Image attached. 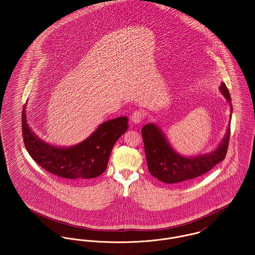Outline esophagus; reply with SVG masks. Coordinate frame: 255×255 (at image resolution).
<instances>
[{"label": "esophagus", "instance_id": "obj_1", "mask_svg": "<svg viewBox=\"0 0 255 255\" xmlns=\"http://www.w3.org/2000/svg\"><path fill=\"white\" fill-rule=\"evenodd\" d=\"M144 118H145V115H144V113L141 110H136L131 115V121L134 124H139L140 122L143 121Z\"/></svg>", "mask_w": 255, "mask_h": 255}]
</instances>
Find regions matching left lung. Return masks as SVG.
<instances>
[{"label":"left lung","mask_w":255,"mask_h":255,"mask_svg":"<svg viewBox=\"0 0 255 255\" xmlns=\"http://www.w3.org/2000/svg\"><path fill=\"white\" fill-rule=\"evenodd\" d=\"M220 90L228 102H231V96L225 83L221 84ZM231 112H233L232 104ZM141 134L150 174L161 182L177 183L206 174L225 159L230 141L231 128L229 124L227 133L216 150L193 158L182 157L174 151L162 130L153 124L144 126L141 129Z\"/></svg>","instance_id":"left-lung-1"}]
</instances>
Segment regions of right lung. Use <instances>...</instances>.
<instances>
[{"instance_id": "1", "label": "right lung", "mask_w": 255, "mask_h": 255, "mask_svg": "<svg viewBox=\"0 0 255 255\" xmlns=\"http://www.w3.org/2000/svg\"><path fill=\"white\" fill-rule=\"evenodd\" d=\"M21 121L23 141L31 158L52 175L71 181L93 179L102 175L107 168L114 144L128 128L127 117L113 119L100 125L81 143L60 148L44 143L35 136L26 123L24 108Z\"/></svg>"}]
</instances>
